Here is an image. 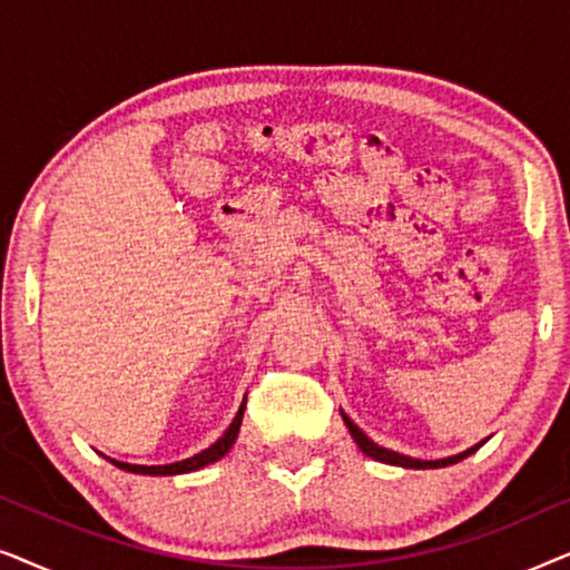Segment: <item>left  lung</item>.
Segmentation results:
<instances>
[{
    "label": "left lung",
    "mask_w": 570,
    "mask_h": 570,
    "mask_svg": "<svg viewBox=\"0 0 570 570\" xmlns=\"http://www.w3.org/2000/svg\"><path fill=\"white\" fill-rule=\"evenodd\" d=\"M342 417H345V423H347V428H350V433H353V439H355V443L357 446H361V451L365 456H371V459H379V462H386V464H396V466H407V470H435V466H449V464H456V462H462L464 456H470L472 451H478L480 446H472V449H466V451H462V454H456V456H449V459H435V462H420V459H412V456H404V454H396V451H389V449H384V446H379V443H373L368 435H365L361 428H357L353 420H350L345 412H342Z\"/></svg>",
    "instance_id": "obj_1"
}]
</instances>
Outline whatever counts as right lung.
I'll use <instances>...</instances> for the list:
<instances>
[{"instance_id":"add662e5","label":"right lung","mask_w":570,"mask_h":570,"mask_svg":"<svg viewBox=\"0 0 570 570\" xmlns=\"http://www.w3.org/2000/svg\"><path fill=\"white\" fill-rule=\"evenodd\" d=\"M244 407H246V402L240 404L238 415L233 417L230 428H228V431H225V433L220 435V439H217V441L213 443V446L205 449V451H199V454H194L191 459H184V462H176V464H163V466L127 464V462H114V459H111V464L121 466V470H127V472H135V474H184V472L202 470V466H205V464H213V462H217V459H220V456L228 454L233 443H236V435H238L240 420H244Z\"/></svg>"}]
</instances>
